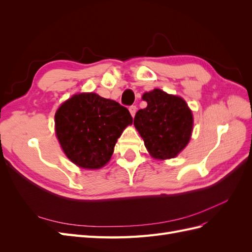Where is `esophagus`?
Returning <instances> with one entry per match:
<instances>
[{"mask_svg":"<svg viewBox=\"0 0 252 252\" xmlns=\"http://www.w3.org/2000/svg\"><path fill=\"white\" fill-rule=\"evenodd\" d=\"M129 111H130V114H131L132 118H133V117H134V114H135V112H136V106H135V105L130 106V107H129Z\"/></svg>","mask_w":252,"mask_h":252,"instance_id":"34e87169","label":"esophagus"}]
</instances>
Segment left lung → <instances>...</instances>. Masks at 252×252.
I'll return each mask as SVG.
<instances>
[{"instance_id":"left-lung-1","label":"left lung","mask_w":252,"mask_h":252,"mask_svg":"<svg viewBox=\"0 0 252 252\" xmlns=\"http://www.w3.org/2000/svg\"><path fill=\"white\" fill-rule=\"evenodd\" d=\"M147 107L135 113L133 124L155 158H171L186 147L192 131L191 110L182 97L154 89L143 94Z\"/></svg>"}]
</instances>
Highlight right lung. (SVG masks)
<instances>
[{
  "instance_id": "1",
  "label": "right lung",
  "mask_w": 252,
  "mask_h": 252,
  "mask_svg": "<svg viewBox=\"0 0 252 252\" xmlns=\"http://www.w3.org/2000/svg\"><path fill=\"white\" fill-rule=\"evenodd\" d=\"M56 133L65 155L83 168H101L110 159L126 126L129 110L96 94H74L56 113Z\"/></svg>"
}]
</instances>
